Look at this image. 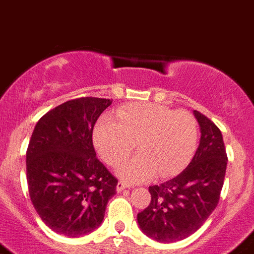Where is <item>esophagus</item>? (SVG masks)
Here are the masks:
<instances>
[{"label":"esophagus","instance_id":"esophagus-1","mask_svg":"<svg viewBox=\"0 0 254 254\" xmlns=\"http://www.w3.org/2000/svg\"><path fill=\"white\" fill-rule=\"evenodd\" d=\"M127 185L125 184V182H123V181H120V182H118V185H116V191H118V192H122V191H124L125 189H127Z\"/></svg>","mask_w":254,"mask_h":254}]
</instances>
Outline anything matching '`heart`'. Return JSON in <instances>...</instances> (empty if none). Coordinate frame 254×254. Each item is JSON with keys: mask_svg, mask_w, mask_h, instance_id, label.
Instances as JSON below:
<instances>
[{"mask_svg": "<svg viewBox=\"0 0 254 254\" xmlns=\"http://www.w3.org/2000/svg\"><path fill=\"white\" fill-rule=\"evenodd\" d=\"M105 115L93 129V144L105 163L118 166L132 150L139 154L118 168L129 182L148 181L155 175L167 178L184 171L197 145V124L189 111L158 104H131Z\"/></svg>", "mask_w": 254, "mask_h": 254, "instance_id": "1", "label": "heart"}]
</instances>
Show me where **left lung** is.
I'll list each match as a JSON object with an SVG mask.
<instances>
[{
    "instance_id": "8db88e82",
    "label": "left lung",
    "mask_w": 254,
    "mask_h": 254,
    "mask_svg": "<svg viewBox=\"0 0 254 254\" xmlns=\"http://www.w3.org/2000/svg\"><path fill=\"white\" fill-rule=\"evenodd\" d=\"M193 115L201 136L192 161L175 178L150 186V204L136 216L141 232L161 243L193 234L220 198L228 162L223 135L209 118L196 110Z\"/></svg>"
}]
</instances>
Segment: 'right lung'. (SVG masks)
Here are the masks:
<instances>
[{"label":"right lung","instance_id":"right-lung-1","mask_svg":"<svg viewBox=\"0 0 254 254\" xmlns=\"http://www.w3.org/2000/svg\"><path fill=\"white\" fill-rule=\"evenodd\" d=\"M113 100L81 97L59 105L36 123L26 152L29 195L58 234L81 237L101 225L118 180L96 157L92 131Z\"/></svg>","mask_w":254,"mask_h":254}]
</instances>
